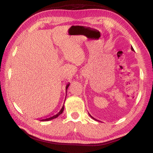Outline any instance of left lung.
Listing matches in <instances>:
<instances>
[{
    "mask_svg": "<svg viewBox=\"0 0 153 153\" xmlns=\"http://www.w3.org/2000/svg\"><path fill=\"white\" fill-rule=\"evenodd\" d=\"M131 50H132V51H134V48H133V47H132V46L131 47ZM89 114V116H90V117H91L92 119H94V120H96V121H98V120H97V119H95V118H94V117H92L91 114Z\"/></svg>",
    "mask_w": 153,
    "mask_h": 153,
    "instance_id": "left-lung-1",
    "label": "left lung"
}]
</instances>
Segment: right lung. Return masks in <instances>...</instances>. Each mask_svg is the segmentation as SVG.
Wrapping results in <instances>:
<instances>
[{
    "mask_svg": "<svg viewBox=\"0 0 153 153\" xmlns=\"http://www.w3.org/2000/svg\"><path fill=\"white\" fill-rule=\"evenodd\" d=\"M69 85H70V82L68 85H66V92H67V89H68V88ZM65 100H66V99H65ZM64 109V105H63V106H62L61 110H60V111L58 112H57L56 114H54L52 117H46V118H45V119H40V121H50V120L56 119V118H57V117L59 116V115H60V114L62 113V112H63Z\"/></svg>",
    "mask_w": 153,
    "mask_h": 153,
    "instance_id": "obj_1",
    "label": "right lung"
}]
</instances>
